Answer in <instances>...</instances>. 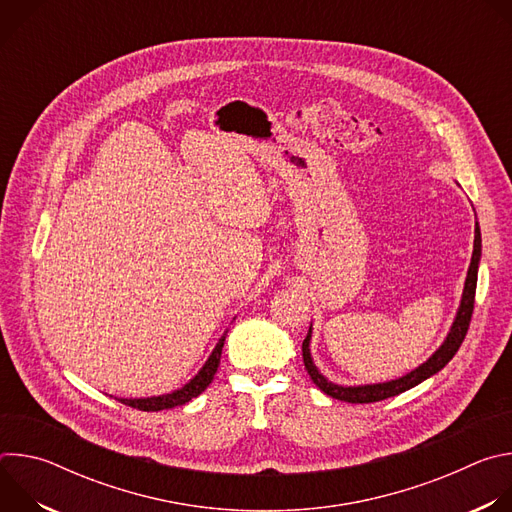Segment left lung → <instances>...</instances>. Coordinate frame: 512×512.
<instances>
[{
    "instance_id": "left-lung-1",
    "label": "left lung",
    "mask_w": 512,
    "mask_h": 512,
    "mask_svg": "<svg viewBox=\"0 0 512 512\" xmlns=\"http://www.w3.org/2000/svg\"><path fill=\"white\" fill-rule=\"evenodd\" d=\"M480 227L476 223L474 229V253H472V263L468 269V277H466V285H464V296H462V304L458 310V316L454 320V326L446 338V342L440 346V350H435V354L423 362L419 369L411 371L409 375L397 379V381H389V383H379V385H364V387H338L330 381H326L318 369L314 367L312 356H310V334L312 328L302 344V354H304V364L306 371L310 375V379L314 381V385L324 391L326 395H330L332 399L338 401H346V403H377L389 397H395L399 393H405L407 389L419 385L421 381L429 379L431 375H435L437 371H442L446 364L454 358V354L458 352V348L462 346L468 328H470V320H472V312H474V296H476V281H478V263H480Z\"/></svg>"
}]
</instances>
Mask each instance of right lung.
<instances>
[{"label":"right lung","mask_w":512,"mask_h":512,"mask_svg":"<svg viewBox=\"0 0 512 512\" xmlns=\"http://www.w3.org/2000/svg\"><path fill=\"white\" fill-rule=\"evenodd\" d=\"M223 346H225V336L218 340L216 348L212 350L210 358L206 360V364L202 367V371L186 385L182 387L180 391H174L170 395H162V397H148V399H119L123 405H129L133 409H139V411H162V409H172V407H178V405H184L188 403L190 399L198 397L214 379V373L218 369V364H221V352H223Z\"/></svg>","instance_id":"right-lung-1"}]
</instances>
